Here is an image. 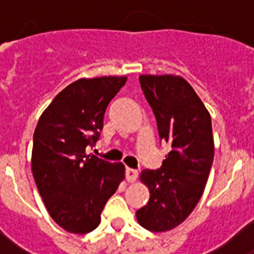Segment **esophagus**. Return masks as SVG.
<instances>
[{"label":"esophagus","mask_w":254,"mask_h":254,"mask_svg":"<svg viewBox=\"0 0 254 254\" xmlns=\"http://www.w3.org/2000/svg\"><path fill=\"white\" fill-rule=\"evenodd\" d=\"M125 174H127V182H136V181H137V177H138L137 170H134V169H127Z\"/></svg>","instance_id":"34e87169"}]
</instances>
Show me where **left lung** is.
I'll return each instance as SVG.
<instances>
[{"label": "left lung", "mask_w": 254, "mask_h": 254, "mask_svg": "<svg viewBox=\"0 0 254 254\" xmlns=\"http://www.w3.org/2000/svg\"><path fill=\"white\" fill-rule=\"evenodd\" d=\"M140 85L152 107L160 140L171 145L158 170H143L149 201L136 212L140 226L169 231L185 220L205 189L213 162L211 116L181 76L141 74Z\"/></svg>", "instance_id": "obj_1"}]
</instances>
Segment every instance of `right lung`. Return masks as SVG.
Wrapping results in <instances>:
<instances>
[{
	"label": "right lung",
	"instance_id": "obj_1",
	"mask_svg": "<svg viewBox=\"0 0 254 254\" xmlns=\"http://www.w3.org/2000/svg\"><path fill=\"white\" fill-rule=\"evenodd\" d=\"M127 76L78 78L42 113L34 132L31 169L53 220L73 234L100 223V213L125 178V166L88 154L103 129L110 100Z\"/></svg>",
	"mask_w": 254,
	"mask_h": 254
}]
</instances>
